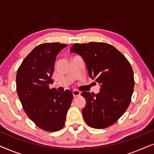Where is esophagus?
<instances>
[{"mask_svg": "<svg viewBox=\"0 0 154 154\" xmlns=\"http://www.w3.org/2000/svg\"><path fill=\"white\" fill-rule=\"evenodd\" d=\"M73 97H79L81 95V92L79 91V90H73Z\"/></svg>", "mask_w": 154, "mask_h": 154, "instance_id": "34e87169", "label": "esophagus"}]
</instances>
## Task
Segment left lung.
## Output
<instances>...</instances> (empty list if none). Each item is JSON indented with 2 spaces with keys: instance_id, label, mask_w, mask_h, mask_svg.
I'll list each match as a JSON object with an SVG mask.
<instances>
[{
  "instance_id": "obj_1",
  "label": "left lung",
  "mask_w": 154,
  "mask_h": 154,
  "mask_svg": "<svg viewBox=\"0 0 154 154\" xmlns=\"http://www.w3.org/2000/svg\"><path fill=\"white\" fill-rule=\"evenodd\" d=\"M70 51L82 56L90 78L101 84L100 93H81L87 101L82 111L85 123L97 129L112 125L131 102L134 80L130 62L115 47L102 42L73 44Z\"/></svg>"
}]
</instances>
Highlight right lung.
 Returning <instances> with one entry per match:
<instances>
[{"instance_id": "add662e5", "label": "right lung", "mask_w": 154, "mask_h": 154, "mask_svg": "<svg viewBox=\"0 0 154 154\" xmlns=\"http://www.w3.org/2000/svg\"><path fill=\"white\" fill-rule=\"evenodd\" d=\"M66 44L45 43L36 46L23 60L16 76L17 92L28 117L41 129L56 132L64 126L73 100L70 90L50 89L57 54Z\"/></svg>"}]
</instances>
